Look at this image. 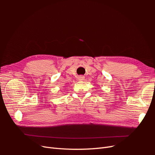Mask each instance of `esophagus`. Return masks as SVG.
<instances>
[{
	"mask_svg": "<svg viewBox=\"0 0 155 155\" xmlns=\"http://www.w3.org/2000/svg\"><path fill=\"white\" fill-rule=\"evenodd\" d=\"M84 79H85V78H84V76H80L79 77V79L80 81H82V80H84Z\"/></svg>",
	"mask_w": 155,
	"mask_h": 155,
	"instance_id": "esophagus-1",
	"label": "esophagus"
}]
</instances>
